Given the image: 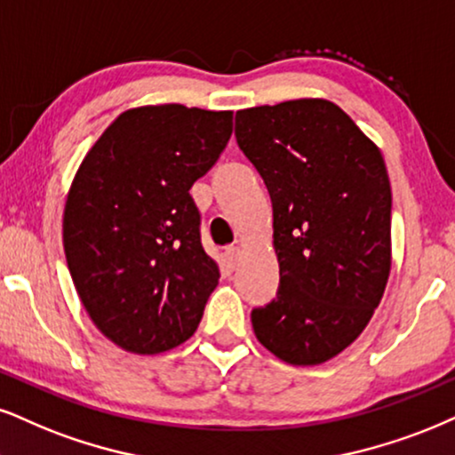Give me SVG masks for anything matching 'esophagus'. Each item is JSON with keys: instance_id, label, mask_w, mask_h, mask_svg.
I'll return each instance as SVG.
<instances>
[{"instance_id": "1", "label": "esophagus", "mask_w": 455, "mask_h": 455, "mask_svg": "<svg viewBox=\"0 0 455 455\" xmlns=\"http://www.w3.org/2000/svg\"><path fill=\"white\" fill-rule=\"evenodd\" d=\"M240 257H243V251H240V246H229V249H226V261L229 263V267H236Z\"/></svg>"}]
</instances>
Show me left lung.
<instances>
[{
	"label": "left lung",
	"mask_w": 455,
	"mask_h": 455,
	"mask_svg": "<svg viewBox=\"0 0 455 455\" xmlns=\"http://www.w3.org/2000/svg\"><path fill=\"white\" fill-rule=\"evenodd\" d=\"M236 141L266 183L280 266L253 331L289 364L355 341L390 276L392 194L382 151L338 105L297 99L236 111Z\"/></svg>",
	"instance_id": "left-lung-1"
}]
</instances>
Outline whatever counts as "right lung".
Listing matches in <instances>:
<instances>
[{
  "label": "right lung",
  "instance_id": "add662e5",
  "mask_svg": "<svg viewBox=\"0 0 455 455\" xmlns=\"http://www.w3.org/2000/svg\"><path fill=\"white\" fill-rule=\"evenodd\" d=\"M232 137V111L128 109L105 128L67 194L63 244L73 284L105 338L160 355L198 329L219 283L189 189Z\"/></svg>",
  "mask_w": 455,
  "mask_h": 455
}]
</instances>
